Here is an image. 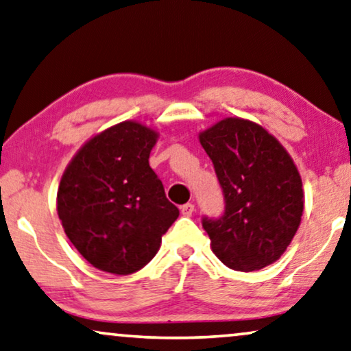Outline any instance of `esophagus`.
Segmentation results:
<instances>
[{"mask_svg":"<svg viewBox=\"0 0 351 351\" xmlns=\"http://www.w3.org/2000/svg\"><path fill=\"white\" fill-rule=\"evenodd\" d=\"M193 211H195V206H193L192 203H186V205L181 206V214H182V216H186V217L192 216Z\"/></svg>","mask_w":351,"mask_h":351,"instance_id":"1","label":"esophagus"}]
</instances>
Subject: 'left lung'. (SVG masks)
<instances>
[{
	"instance_id": "8db88e82",
	"label": "left lung",
	"mask_w": 351,
	"mask_h": 351,
	"mask_svg": "<svg viewBox=\"0 0 351 351\" xmlns=\"http://www.w3.org/2000/svg\"><path fill=\"white\" fill-rule=\"evenodd\" d=\"M223 193V213L202 217L216 257L237 271L280 257L300 227L304 193L289 153L263 128L227 118L200 134Z\"/></svg>"
}]
</instances>
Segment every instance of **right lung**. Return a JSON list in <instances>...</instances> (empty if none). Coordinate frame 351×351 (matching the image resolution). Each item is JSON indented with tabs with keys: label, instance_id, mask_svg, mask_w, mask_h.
Wrapping results in <instances>:
<instances>
[{
	"label": "right lung",
	"instance_id": "obj_1",
	"mask_svg": "<svg viewBox=\"0 0 351 351\" xmlns=\"http://www.w3.org/2000/svg\"><path fill=\"white\" fill-rule=\"evenodd\" d=\"M156 138L146 125L119 123L83 146L61 178L62 228L94 268L119 276L142 269L180 216L149 167Z\"/></svg>",
	"mask_w": 351,
	"mask_h": 351
}]
</instances>
